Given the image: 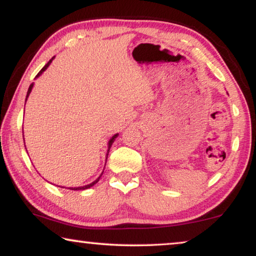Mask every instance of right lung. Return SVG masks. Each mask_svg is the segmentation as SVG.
Instances as JSON below:
<instances>
[{"label":"right lung","instance_id":"right-lung-1","mask_svg":"<svg viewBox=\"0 0 256 256\" xmlns=\"http://www.w3.org/2000/svg\"><path fill=\"white\" fill-rule=\"evenodd\" d=\"M52 60H54V57H52V58L50 60H49V62L47 63V64H46V66L42 68H41V70H40V72H39V74H36V78H38V77H40V76L41 74H44V71H46V70H47V68L49 66H50V63L52 62ZM33 85H34V84L32 82V84H30V87H28V94H26V100H28V98L30 96V92H32V88H33ZM26 100H25V102H26ZM117 136H118V133H116V134H114L112 136V138H110L109 139V141H108V150H106V158H108V154H109V150H110V147H112V144H114V141H115V139L117 138ZM102 174H104V171H102ZM102 174H100V176H98L96 179H95V180L94 182H90V184H88V185H85V186H79V188H68V190H87V188H92V186H94L95 184H96V182H98V180H100V178H101V176H102Z\"/></svg>","mask_w":256,"mask_h":256}]
</instances>
